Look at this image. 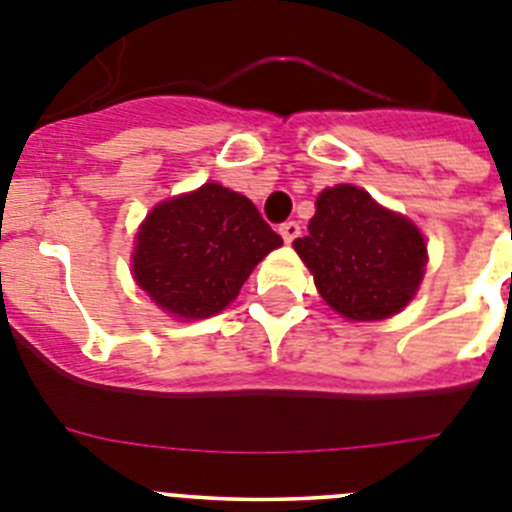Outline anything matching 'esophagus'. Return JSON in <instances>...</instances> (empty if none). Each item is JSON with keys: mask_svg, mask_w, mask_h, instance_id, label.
<instances>
[{"mask_svg": "<svg viewBox=\"0 0 512 512\" xmlns=\"http://www.w3.org/2000/svg\"><path fill=\"white\" fill-rule=\"evenodd\" d=\"M279 233H282L284 243H292V241H297V238H300L302 228H300V223H295V220H289V223L279 225Z\"/></svg>", "mask_w": 512, "mask_h": 512, "instance_id": "esophagus-1", "label": "esophagus"}]
</instances>
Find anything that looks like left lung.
<instances>
[{
  "label": "left lung",
  "mask_w": 512,
  "mask_h": 512,
  "mask_svg": "<svg viewBox=\"0 0 512 512\" xmlns=\"http://www.w3.org/2000/svg\"><path fill=\"white\" fill-rule=\"evenodd\" d=\"M315 207L295 248L320 297L348 320H382L408 305L425 269L420 230L351 184L325 189Z\"/></svg>",
  "instance_id": "8db88e82"
}]
</instances>
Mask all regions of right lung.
<instances>
[{
  "label": "right lung",
  "instance_id": "1",
  "mask_svg": "<svg viewBox=\"0 0 512 512\" xmlns=\"http://www.w3.org/2000/svg\"><path fill=\"white\" fill-rule=\"evenodd\" d=\"M135 241V282L176 318H210L228 307L253 266L282 246L256 205L220 184L161 202Z\"/></svg>",
  "mask_w": 512,
  "mask_h": 512
}]
</instances>
